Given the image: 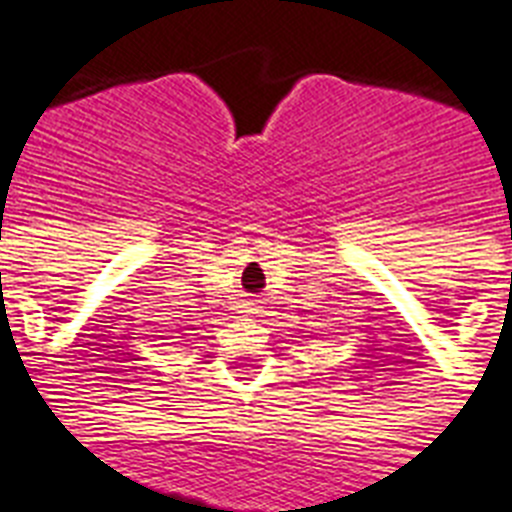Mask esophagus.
I'll use <instances>...</instances> for the list:
<instances>
[{
	"label": "esophagus",
	"instance_id": "1",
	"mask_svg": "<svg viewBox=\"0 0 512 512\" xmlns=\"http://www.w3.org/2000/svg\"><path fill=\"white\" fill-rule=\"evenodd\" d=\"M255 305H257V302H249V310H257Z\"/></svg>",
	"mask_w": 512,
	"mask_h": 512
}]
</instances>
